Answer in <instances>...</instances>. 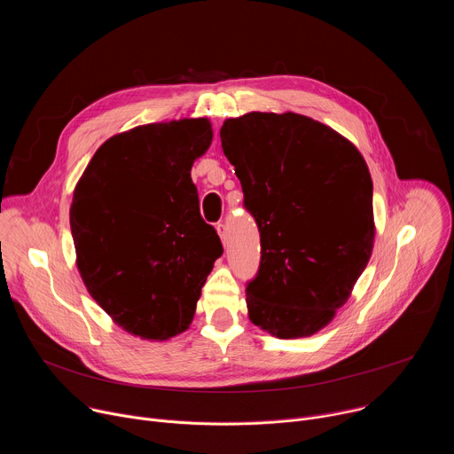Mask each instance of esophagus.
Returning a JSON list of instances; mask_svg holds the SVG:
<instances>
[{
	"mask_svg": "<svg viewBox=\"0 0 454 454\" xmlns=\"http://www.w3.org/2000/svg\"><path fill=\"white\" fill-rule=\"evenodd\" d=\"M215 230H217V233H219V237H221V242L226 246L228 244V230H226V224H217L215 226Z\"/></svg>",
	"mask_w": 454,
	"mask_h": 454,
	"instance_id": "esophagus-1",
	"label": "esophagus"
}]
</instances>
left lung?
I'll return each instance as SVG.
<instances>
[{"label": "left lung", "mask_w": 454, "mask_h": 454, "mask_svg": "<svg viewBox=\"0 0 454 454\" xmlns=\"http://www.w3.org/2000/svg\"><path fill=\"white\" fill-rule=\"evenodd\" d=\"M221 142L261 231L247 316L280 340L312 336L347 303L372 256L368 165L333 127L291 111L228 118Z\"/></svg>", "instance_id": "8db88e82"}]
</instances>
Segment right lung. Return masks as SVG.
<instances>
[{"instance_id": "add662e5", "label": "right lung", "mask_w": 454, "mask_h": 454, "mask_svg": "<svg viewBox=\"0 0 454 454\" xmlns=\"http://www.w3.org/2000/svg\"><path fill=\"white\" fill-rule=\"evenodd\" d=\"M214 138L208 118L145 123L106 140L75 184L70 226L91 298L125 333H184L223 254L190 170Z\"/></svg>"}]
</instances>
